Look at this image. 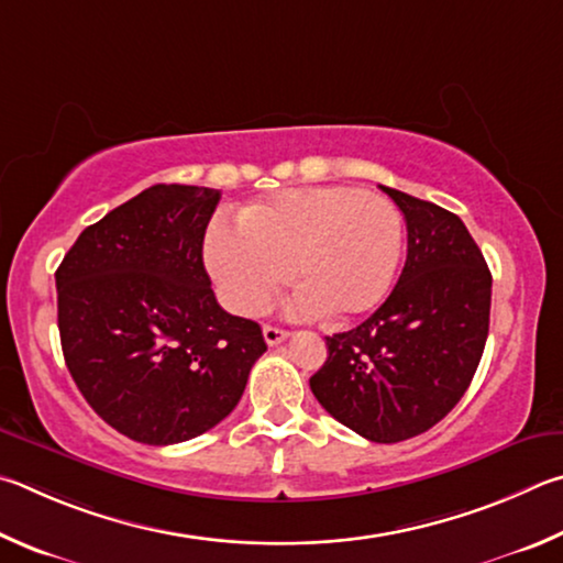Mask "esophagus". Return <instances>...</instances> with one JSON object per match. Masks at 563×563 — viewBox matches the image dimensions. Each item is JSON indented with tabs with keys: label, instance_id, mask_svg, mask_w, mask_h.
I'll return each mask as SVG.
<instances>
[{
	"label": "esophagus",
	"instance_id": "34e87169",
	"mask_svg": "<svg viewBox=\"0 0 563 563\" xmlns=\"http://www.w3.org/2000/svg\"><path fill=\"white\" fill-rule=\"evenodd\" d=\"M289 339V331H284L279 327H264V341L266 346H276V343L287 341Z\"/></svg>",
	"mask_w": 563,
	"mask_h": 563
}]
</instances>
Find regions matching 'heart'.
Instances as JSON below:
<instances>
[{"label":"heart","instance_id":"1","mask_svg":"<svg viewBox=\"0 0 563 563\" xmlns=\"http://www.w3.org/2000/svg\"><path fill=\"white\" fill-rule=\"evenodd\" d=\"M400 250L396 205L356 187L323 185L246 205L240 227H214L205 256L236 313H262L291 272L299 284L289 299L294 317L349 321L386 297Z\"/></svg>","mask_w":563,"mask_h":563}]
</instances>
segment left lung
I'll list each match as a JSON object with an SVG mask.
<instances>
[{
	"instance_id": "1",
	"label": "left lung",
	"mask_w": 563,
	"mask_h": 563,
	"mask_svg": "<svg viewBox=\"0 0 563 563\" xmlns=\"http://www.w3.org/2000/svg\"><path fill=\"white\" fill-rule=\"evenodd\" d=\"M380 190L406 217V266L373 317L327 336L309 386L341 426L388 445L430 430L465 396L489 333L492 274L457 214Z\"/></svg>"
}]
</instances>
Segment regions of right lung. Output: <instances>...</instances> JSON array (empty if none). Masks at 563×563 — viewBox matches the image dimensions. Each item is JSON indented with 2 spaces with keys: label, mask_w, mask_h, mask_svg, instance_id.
I'll use <instances>...</instances> for the list:
<instances>
[{
  "label": "right lung",
  "mask_w": 563,
  "mask_h": 563,
  "mask_svg": "<svg viewBox=\"0 0 563 563\" xmlns=\"http://www.w3.org/2000/svg\"><path fill=\"white\" fill-rule=\"evenodd\" d=\"M220 190L153 185L86 227L56 269L66 366L98 416L145 445L202 435L266 351L214 299L202 242Z\"/></svg>",
  "instance_id": "obj_1"
}]
</instances>
